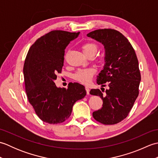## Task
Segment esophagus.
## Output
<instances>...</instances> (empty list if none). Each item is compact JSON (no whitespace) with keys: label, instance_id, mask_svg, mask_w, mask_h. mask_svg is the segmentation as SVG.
<instances>
[{"label":"esophagus","instance_id":"obj_1","mask_svg":"<svg viewBox=\"0 0 158 158\" xmlns=\"http://www.w3.org/2000/svg\"><path fill=\"white\" fill-rule=\"evenodd\" d=\"M85 90H86L87 94H89V88H88V87H87V86H85Z\"/></svg>","mask_w":158,"mask_h":158}]
</instances>
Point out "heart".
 Instances as JSON below:
<instances>
[{"mask_svg":"<svg viewBox=\"0 0 158 158\" xmlns=\"http://www.w3.org/2000/svg\"><path fill=\"white\" fill-rule=\"evenodd\" d=\"M82 49L87 56L95 55L98 50V46L93 42H87L82 45ZM94 73L95 70L92 68L80 69L74 74L73 77L77 81L86 84L90 82Z\"/></svg>","mask_w":158,"mask_h":158,"instance_id":"b5f03b06","label":"heart"}]
</instances>
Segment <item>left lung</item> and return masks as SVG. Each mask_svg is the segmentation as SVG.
Returning <instances> with one entry per match:
<instances>
[{"label":"left lung","instance_id":"left-lung-1","mask_svg":"<svg viewBox=\"0 0 158 158\" xmlns=\"http://www.w3.org/2000/svg\"><path fill=\"white\" fill-rule=\"evenodd\" d=\"M87 36L105 47V64L97 83L102 87L107 83L109 88L105 94L99 89L90 90V94L99 96L103 102L92 115L97 122L113 125L126 118L139 96L141 77L138 59L128 40L116 30L98 29Z\"/></svg>","mask_w":158,"mask_h":158}]
</instances>
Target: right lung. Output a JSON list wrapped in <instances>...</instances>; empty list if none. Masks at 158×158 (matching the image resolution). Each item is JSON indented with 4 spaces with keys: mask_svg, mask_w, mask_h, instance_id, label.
I'll list each match as a JSON object with an SVG mask.
<instances>
[{
    "mask_svg": "<svg viewBox=\"0 0 158 158\" xmlns=\"http://www.w3.org/2000/svg\"><path fill=\"white\" fill-rule=\"evenodd\" d=\"M79 33L52 31L36 40L28 50L23 70L25 89L29 102L43 122H65L74 104L86 95L85 87L80 83H70L66 89L57 88L54 83L57 74L62 72L66 46Z\"/></svg>",
    "mask_w": 158,
    "mask_h": 158,
    "instance_id": "1",
    "label": "right lung"
}]
</instances>
